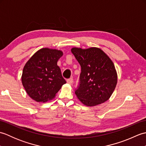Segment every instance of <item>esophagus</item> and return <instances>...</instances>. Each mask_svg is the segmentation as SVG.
<instances>
[{"label":"esophagus","mask_w":146,"mask_h":146,"mask_svg":"<svg viewBox=\"0 0 146 146\" xmlns=\"http://www.w3.org/2000/svg\"><path fill=\"white\" fill-rule=\"evenodd\" d=\"M67 83H68V84L70 85H72L73 83V78H70L69 79L67 80Z\"/></svg>","instance_id":"1"}]
</instances>
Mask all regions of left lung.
Masks as SVG:
<instances>
[{
    "label": "left lung",
    "instance_id": "1",
    "mask_svg": "<svg viewBox=\"0 0 146 146\" xmlns=\"http://www.w3.org/2000/svg\"><path fill=\"white\" fill-rule=\"evenodd\" d=\"M71 52L81 66L80 84L75 94L88 107L100 105L110 98L117 83L113 63L98 48H73Z\"/></svg>",
    "mask_w": 146,
    "mask_h": 146
}]
</instances>
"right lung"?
Returning a JSON list of instances; mask_svg holds the SVG:
<instances>
[{"label": "right lung", "mask_w": 146, "mask_h": 146, "mask_svg": "<svg viewBox=\"0 0 146 146\" xmlns=\"http://www.w3.org/2000/svg\"><path fill=\"white\" fill-rule=\"evenodd\" d=\"M63 53L58 49L42 48L27 61L22 75V83L29 97L38 102L54 98L66 81L57 62Z\"/></svg>", "instance_id": "add662e5"}]
</instances>
